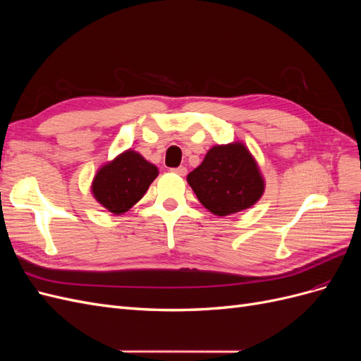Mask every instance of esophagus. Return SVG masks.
I'll return each mask as SVG.
<instances>
[{
    "label": "esophagus",
    "mask_w": 361,
    "mask_h": 361,
    "mask_svg": "<svg viewBox=\"0 0 361 361\" xmlns=\"http://www.w3.org/2000/svg\"><path fill=\"white\" fill-rule=\"evenodd\" d=\"M171 171L179 174V176H185V174H187L188 170H187V167H178V169H171Z\"/></svg>",
    "instance_id": "34e87169"
}]
</instances>
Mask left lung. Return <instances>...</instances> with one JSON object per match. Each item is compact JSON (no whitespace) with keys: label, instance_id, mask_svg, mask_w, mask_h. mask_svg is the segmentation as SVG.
I'll use <instances>...</instances> for the list:
<instances>
[{"label":"left lung","instance_id":"left-lung-1","mask_svg":"<svg viewBox=\"0 0 361 361\" xmlns=\"http://www.w3.org/2000/svg\"><path fill=\"white\" fill-rule=\"evenodd\" d=\"M187 180L207 211L218 216L253 206L265 191V180L244 143L214 146Z\"/></svg>","mask_w":361,"mask_h":361}]
</instances>
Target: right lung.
<instances>
[{
    "label": "right lung",
    "mask_w": 361,
    "mask_h": 361,
    "mask_svg": "<svg viewBox=\"0 0 361 361\" xmlns=\"http://www.w3.org/2000/svg\"><path fill=\"white\" fill-rule=\"evenodd\" d=\"M157 176L154 164L129 149L97 170L92 183L93 197L114 215H120L143 197Z\"/></svg>",
    "instance_id": "1"
}]
</instances>
